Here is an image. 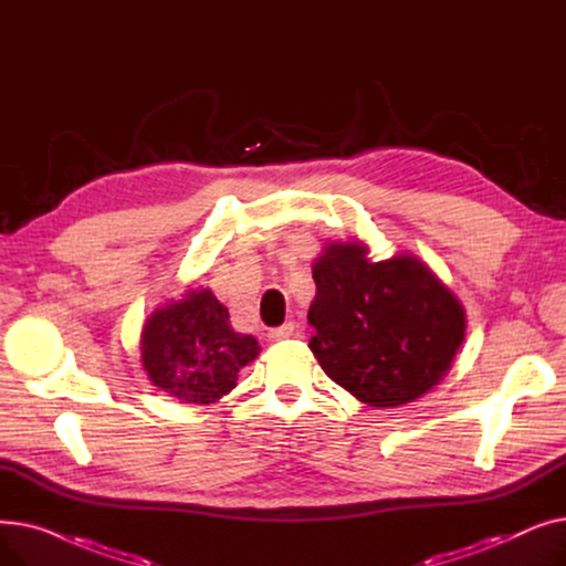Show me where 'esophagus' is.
Masks as SVG:
<instances>
[{
	"mask_svg": "<svg viewBox=\"0 0 566 566\" xmlns=\"http://www.w3.org/2000/svg\"><path fill=\"white\" fill-rule=\"evenodd\" d=\"M293 333H295V323H284V325H280V328H273V331H268V339L271 342H284V339H289V337H293Z\"/></svg>",
	"mask_w": 566,
	"mask_h": 566,
	"instance_id": "1",
	"label": "esophagus"
}]
</instances>
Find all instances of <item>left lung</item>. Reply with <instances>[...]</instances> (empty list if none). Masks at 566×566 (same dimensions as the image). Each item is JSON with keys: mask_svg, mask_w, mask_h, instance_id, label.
Masks as SVG:
<instances>
[{"mask_svg": "<svg viewBox=\"0 0 566 566\" xmlns=\"http://www.w3.org/2000/svg\"><path fill=\"white\" fill-rule=\"evenodd\" d=\"M367 254L363 241H335L314 259L310 348L355 399L397 408L427 395L452 369L465 312L415 254L382 261Z\"/></svg>", "mask_w": 566, "mask_h": 566, "instance_id": "left-lung-1", "label": "left lung"}]
</instances>
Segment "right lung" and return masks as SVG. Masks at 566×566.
I'll use <instances>...</instances> for the list:
<instances>
[{"label": "right lung", "instance_id": "obj_1", "mask_svg": "<svg viewBox=\"0 0 566 566\" xmlns=\"http://www.w3.org/2000/svg\"><path fill=\"white\" fill-rule=\"evenodd\" d=\"M142 365L156 388L181 403H216L235 388L238 371L259 355L252 335L235 333L211 289H188L146 318Z\"/></svg>", "mask_w": 566, "mask_h": 566}]
</instances>
